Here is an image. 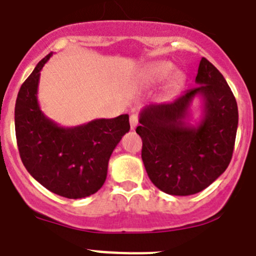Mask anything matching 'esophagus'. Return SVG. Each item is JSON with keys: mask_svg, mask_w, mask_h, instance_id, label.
Segmentation results:
<instances>
[{"mask_svg": "<svg viewBox=\"0 0 256 256\" xmlns=\"http://www.w3.org/2000/svg\"><path fill=\"white\" fill-rule=\"evenodd\" d=\"M130 128L132 129H136V126H138V117L136 114H132L130 116Z\"/></svg>", "mask_w": 256, "mask_h": 256, "instance_id": "obj_1", "label": "esophagus"}]
</instances>
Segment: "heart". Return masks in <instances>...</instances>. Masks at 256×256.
<instances>
[{
  "label": "heart",
  "mask_w": 256,
  "mask_h": 256,
  "mask_svg": "<svg viewBox=\"0 0 256 256\" xmlns=\"http://www.w3.org/2000/svg\"><path fill=\"white\" fill-rule=\"evenodd\" d=\"M176 70V66L168 60H162L156 62L146 67L143 72V83L146 86H156L159 83H163L164 80H168L172 73ZM184 80V76L180 72H176L172 77L169 82V88L172 90H176L182 87Z\"/></svg>",
  "instance_id": "b5f03b06"
}]
</instances>
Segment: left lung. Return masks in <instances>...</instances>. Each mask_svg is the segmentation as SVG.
<instances>
[{"label": "left lung", "mask_w": 256, "mask_h": 256, "mask_svg": "<svg viewBox=\"0 0 256 256\" xmlns=\"http://www.w3.org/2000/svg\"><path fill=\"white\" fill-rule=\"evenodd\" d=\"M198 87L172 102L152 103L139 114L142 159L152 183L170 196H192L208 188L229 166L238 129V104L222 73L202 58ZM204 100V116L188 123L192 100Z\"/></svg>", "instance_id": "1"}]
</instances>
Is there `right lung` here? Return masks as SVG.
<instances>
[{
    "label": "right lung",
    "mask_w": 256,
    "mask_h": 256,
    "mask_svg": "<svg viewBox=\"0 0 256 256\" xmlns=\"http://www.w3.org/2000/svg\"><path fill=\"white\" fill-rule=\"evenodd\" d=\"M50 56L40 60L20 88L14 107L17 146L27 172L46 189L68 199L86 198L104 184L110 156L130 129L129 116L70 128L46 117L37 93L41 70Z\"/></svg>",
    "instance_id": "right-lung-1"
}]
</instances>
